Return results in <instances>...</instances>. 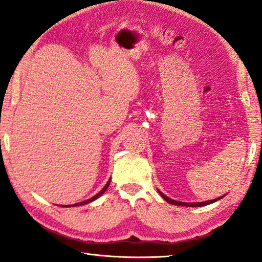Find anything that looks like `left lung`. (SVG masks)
<instances>
[{"label":"left lung","mask_w":262,"mask_h":262,"mask_svg":"<svg viewBox=\"0 0 262 262\" xmlns=\"http://www.w3.org/2000/svg\"><path fill=\"white\" fill-rule=\"evenodd\" d=\"M160 194L162 195V198L166 200V202H168L169 204H174V205H181V206H204V205H209V204L211 203H214L217 202V200H220L221 198H223V196H220V198L217 199H213V200H207V202H202V203H182V202H177V200H173L170 198H168V196H166L164 194H162V193L160 192Z\"/></svg>","instance_id":"left-lung-1"}]
</instances>
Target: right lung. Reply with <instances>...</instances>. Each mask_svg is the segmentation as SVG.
<instances>
[{
  "instance_id": "right-lung-1",
  "label": "right lung",
  "mask_w": 262,
  "mask_h": 262,
  "mask_svg": "<svg viewBox=\"0 0 262 262\" xmlns=\"http://www.w3.org/2000/svg\"><path fill=\"white\" fill-rule=\"evenodd\" d=\"M110 182H111V180H110L108 182H107V184H106V186H105V187H103V188L101 189V192H99V193H98V194H96L95 196H93V198H91V199H88V200H85V202H83V203H80V204H75V205H74V206H80V205H84V204H87V203H91V202H93V200L98 199V198H99V196H100V195H102V194H103V193H105V191H106V189H107V188H108V186H110ZM71 206H73V205H71Z\"/></svg>"
}]
</instances>
